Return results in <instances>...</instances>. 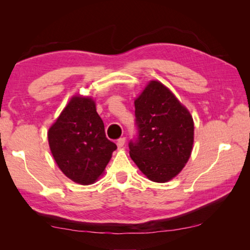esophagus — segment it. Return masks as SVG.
Listing matches in <instances>:
<instances>
[{"label": "esophagus", "mask_w": 250, "mask_h": 250, "mask_svg": "<svg viewBox=\"0 0 250 250\" xmlns=\"http://www.w3.org/2000/svg\"><path fill=\"white\" fill-rule=\"evenodd\" d=\"M125 137H121V139H119L118 141H117V146H118L119 149H121V148L125 146Z\"/></svg>", "instance_id": "34e87169"}]
</instances>
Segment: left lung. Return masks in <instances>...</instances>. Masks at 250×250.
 <instances>
[{"label": "left lung", "instance_id": "left-lung-1", "mask_svg": "<svg viewBox=\"0 0 250 250\" xmlns=\"http://www.w3.org/2000/svg\"><path fill=\"white\" fill-rule=\"evenodd\" d=\"M134 106L139 139L129 144L130 157L151 182L167 183L182 172L192 152V116L159 81L147 83Z\"/></svg>", "mask_w": 250, "mask_h": 250}]
</instances>
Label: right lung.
Segmentation results:
<instances>
[{"label": "right lung", "mask_w": 250, "mask_h": 250, "mask_svg": "<svg viewBox=\"0 0 250 250\" xmlns=\"http://www.w3.org/2000/svg\"><path fill=\"white\" fill-rule=\"evenodd\" d=\"M47 136L57 166L79 185L97 182L117 149L116 144L106 139L95 101L89 95H73Z\"/></svg>", "instance_id": "add662e5"}]
</instances>
